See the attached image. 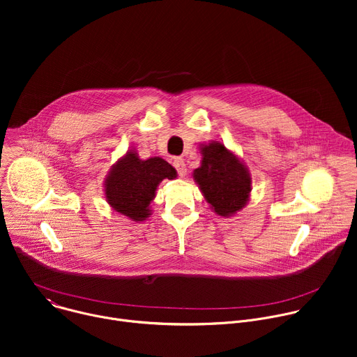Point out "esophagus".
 <instances>
[{
  "label": "esophagus",
  "mask_w": 357,
  "mask_h": 357,
  "mask_svg": "<svg viewBox=\"0 0 357 357\" xmlns=\"http://www.w3.org/2000/svg\"><path fill=\"white\" fill-rule=\"evenodd\" d=\"M174 167L176 168L179 176H185L186 175V164L182 158H175L174 160Z\"/></svg>",
  "instance_id": "obj_1"
}]
</instances>
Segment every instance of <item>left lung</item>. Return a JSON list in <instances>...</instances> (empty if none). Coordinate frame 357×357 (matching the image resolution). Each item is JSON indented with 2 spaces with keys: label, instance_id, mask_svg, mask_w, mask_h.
I'll return each instance as SVG.
<instances>
[{
  "label": "left lung",
  "instance_id": "1",
  "mask_svg": "<svg viewBox=\"0 0 357 357\" xmlns=\"http://www.w3.org/2000/svg\"><path fill=\"white\" fill-rule=\"evenodd\" d=\"M200 167L193 179L212 211L223 218L240 212L250 199L251 175L244 162L223 142L200 144Z\"/></svg>",
  "mask_w": 357,
  "mask_h": 357
}]
</instances>
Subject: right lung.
<instances>
[{
	"mask_svg": "<svg viewBox=\"0 0 357 357\" xmlns=\"http://www.w3.org/2000/svg\"><path fill=\"white\" fill-rule=\"evenodd\" d=\"M176 169L160 157L141 160L135 149L127 151L109 171L105 195L112 209L132 222H144L151 215V202L164 179H175Z\"/></svg>",
	"mask_w": 357,
	"mask_h": 357,
	"instance_id": "1",
	"label": "right lung"
}]
</instances>
